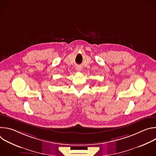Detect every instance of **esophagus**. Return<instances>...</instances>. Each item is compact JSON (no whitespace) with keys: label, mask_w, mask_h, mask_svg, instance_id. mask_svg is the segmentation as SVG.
<instances>
[{"label":"esophagus","mask_w":156,"mask_h":156,"mask_svg":"<svg viewBox=\"0 0 156 156\" xmlns=\"http://www.w3.org/2000/svg\"><path fill=\"white\" fill-rule=\"evenodd\" d=\"M76 70L78 71V72H80V71H81V69L79 68V67H76Z\"/></svg>","instance_id":"1"}]
</instances>
